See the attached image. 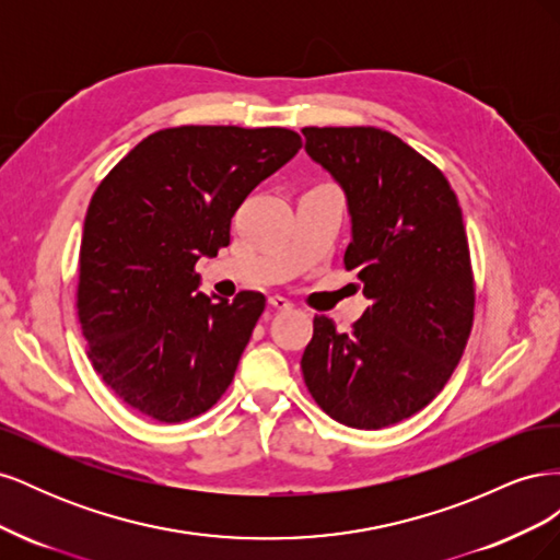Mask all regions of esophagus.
Returning <instances> with one entry per match:
<instances>
[{
	"label": "esophagus",
	"mask_w": 560,
	"mask_h": 560,
	"mask_svg": "<svg viewBox=\"0 0 560 560\" xmlns=\"http://www.w3.org/2000/svg\"><path fill=\"white\" fill-rule=\"evenodd\" d=\"M268 303H270V306H273L276 311H290L292 308V303L290 301H287L284 296H268Z\"/></svg>",
	"instance_id": "1"
}]
</instances>
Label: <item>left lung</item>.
<instances>
[{
    "label": "left lung",
    "instance_id": "1",
    "mask_svg": "<svg viewBox=\"0 0 560 560\" xmlns=\"http://www.w3.org/2000/svg\"><path fill=\"white\" fill-rule=\"evenodd\" d=\"M308 156L341 186L358 270L371 306L352 331L315 315L301 371L327 416L381 430L442 393L474 319V278L463 210L444 173L397 135L303 128Z\"/></svg>",
    "mask_w": 560,
    "mask_h": 560
}]
</instances>
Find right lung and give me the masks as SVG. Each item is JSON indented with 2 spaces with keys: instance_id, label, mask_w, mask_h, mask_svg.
<instances>
[{
  "instance_id": "obj_1",
  "label": "right lung",
  "mask_w": 560,
  "mask_h": 560,
  "mask_svg": "<svg viewBox=\"0 0 560 560\" xmlns=\"http://www.w3.org/2000/svg\"><path fill=\"white\" fill-rule=\"evenodd\" d=\"M301 144L287 128H165L100 182L77 311L93 369L130 409L182 422L226 393L266 299L206 296L196 261L229 245L235 210Z\"/></svg>"
}]
</instances>
